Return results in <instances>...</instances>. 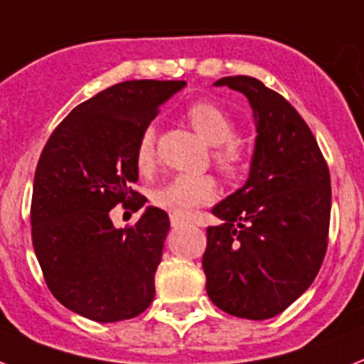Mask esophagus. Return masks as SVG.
Here are the masks:
<instances>
[{
	"label": "esophagus",
	"mask_w": 364,
	"mask_h": 364,
	"mask_svg": "<svg viewBox=\"0 0 364 364\" xmlns=\"http://www.w3.org/2000/svg\"><path fill=\"white\" fill-rule=\"evenodd\" d=\"M170 223H172L173 228H183V226H191L192 218L183 217V215H172V217H170Z\"/></svg>",
	"instance_id": "esophagus-1"
}]
</instances>
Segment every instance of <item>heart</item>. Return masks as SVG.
I'll return each instance as SVG.
<instances>
[{"mask_svg":"<svg viewBox=\"0 0 364 364\" xmlns=\"http://www.w3.org/2000/svg\"><path fill=\"white\" fill-rule=\"evenodd\" d=\"M191 127L203 140L215 146V161L224 172L237 173L245 166V149L233 136V119L215 102L200 100L187 110ZM155 164V131L147 127L141 132L136 147V166L140 172H149ZM217 196V183L205 173H179L153 191L151 200L156 208L172 215H188L192 209L209 203Z\"/></svg>","mask_w":364,"mask_h":364,"instance_id":"1","label":"heart"}]
</instances>
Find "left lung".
<instances>
[{
  "instance_id": "left-lung-1",
  "label": "left lung",
  "mask_w": 364,
  "mask_h": 364,
  "mask_svg": "<svg viewBox=\"0 0 364 364\" xmlns=\"http://www.w3.org/2000/svg\"><path fill=\"white\" fill-rule=\"evenodd\" d=\"M249 100L256 127L249 179L211 213L202 265L209 299L247 320L288 309L314 282L327 250L331 177L294 106L250 76H226Z\"/></svg>"
}]
</instances>
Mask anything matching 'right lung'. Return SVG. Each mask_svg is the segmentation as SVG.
Listing matches in <instances>:
<instances>
[{"label": "right lung", "instance_id": "add662e5", "mask_svg": "<svg viewBox=\"0 0 364 364\" xmlns=\"http://www.w3.org/2000/svg\"><path fill=\"white\" fill-rule=\"evenodd\" d=\"M183 80H129L78 105L46 141L31 198V239L55 299L87 320L112 323L151 305L155 273L170 232L166 211L147 205L131 228H115L112 208L134 211L146 198L136 147Z\"/></svg>", "mask_w": 364, "mask_h": 364}]
</instances>
